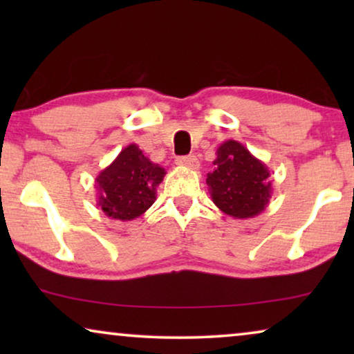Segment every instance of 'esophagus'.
<instances>
[{
    "label": "esophagus",
    "mask_w": 354,
    "mask_h": 354,
    "mask_svg": "<svg viewBox=\"0 0 354 354\" xmlns=\"http://www.w3.org/2000/svg\"><path fill=\"white\" fill-rule=\"evenodd\" d=\"M177 166H182V167H188V169H195L200 167V161H198L196 156H180L177 158Z\"/></svg>",
    "instance_id": "obj_1"
}]
</instances>
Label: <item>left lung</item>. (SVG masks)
<instances>
[{"instance_id":"obj_1","label":"left lung","mask_w":354,"mask_h":354,"mask_svg":"<svg viewBox=\"0 0 354 354\" xmlns=\"http://www.w3.org/2000/svg\"><path fill=\"white\" fill-rule=\"evenodd\" d=\"M216 154L214 171L206 178L212 203L235 219L261 214L272 196L268 166L235 140L222 143Z\"/></svg>"}]
</instances>
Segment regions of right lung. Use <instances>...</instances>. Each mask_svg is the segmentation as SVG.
<instances>
[{"label":"right lung","mask_w":354,"mask_h":354,"mask_svg":"<svg viewBox=\"0 0 354 354\" xmlns=\"http://www.w3.org/2000/svg\"><path fill=\"white\" fill-rule=\"evenodd\" d=\"M166 169L145 156L132 143L118 154L95 180L98 206L111 219H137L156 201V187Z\"/></svg>","instance_id":"1"}]
</instances>
